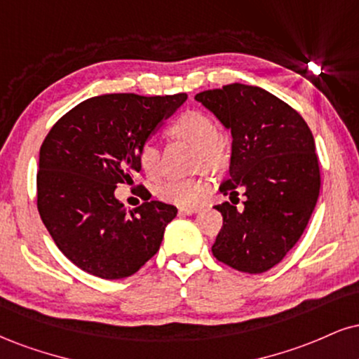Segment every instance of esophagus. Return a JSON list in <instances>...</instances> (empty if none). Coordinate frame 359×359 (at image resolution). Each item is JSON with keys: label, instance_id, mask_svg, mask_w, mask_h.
I'll list each match as a JSON object with an SVG mask.
<instances>
[{"label": "esophagus", "instance_id": "esophagus-1", "mask_svg": "<svg viewBox=\"0 0 359 359\" xmlns=\"http://www.w3.org/2000/svg\"><path fill=\"white\" fill-rule=\"evenodd\" d=\"M198 210H201V207H198V205H196V207H180L179 212L189 215V214H196V212H198Z\"/></svg>", "mask_w": 359, "mask_h": 359}]
</instances>
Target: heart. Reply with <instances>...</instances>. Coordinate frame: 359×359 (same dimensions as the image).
Wrapping results in <instances>:
<instances>
[{
  "label": "heart",
  "mask_w": 359,
  "mask_h": 359,
  "mask_svg": "<svg viewBox=\"0 0 359 359\" xmlns=\"http://www.w3.org/2000/svg\"><path fill=\"white\" fill-rule=\"evenodd\" d=\"M168 135L182 138L194 144V167L205 170H226L231 162V142L224 132L215 130V125L209 115L202 111H185L177 116L174 123L168 127ZM138 167L149 179H157L161 175V152L152 144H145L138 150ZM210 192V180L205 175L192 179H172L163 182L157 189V197L167 204L179 207H194Z\"/></svg>",
  "instance_id": "obj_1"
}]
</instances>
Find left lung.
Instances as JSON below:
<instances>
[{
	"label": "left lung",
	"instance_id": "left-lung-1",
	"mask_svg": "<svg viewBox=\"0 0 359 359\" xmlns=\"http://www.w3.org/2000/svg\"><path fill=\"white\" fill-rule=\"evenodd\" d=\"M232 135L224 196L244 192V210L222 202L217 261L249 274L279 264L294 248L321 187L314 137L294 109L252 85L231 83L196 95Z\"/></svg>",
	"mask_w": 359,
	"mask_h": 359
}]
</instances>
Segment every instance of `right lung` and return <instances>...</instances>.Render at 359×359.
<instances>
[{"instance_id": "right-lung-1", "label": "right lung", "mask_w": 359, "mask_h": 359, "mask_svg": "<svg viewBox=\"0 0 359 359\" xmlns=\"http://www.w3.org/2000/svg\"><path fill=\"white\" fill-rule=\"evenodd\" d=\"M185 100V93L92 97L46 135L36 175L38 212L58 249L85 273L128 278L161 248L175 207L149 201L140 187L145 202L127 212L115 189L133 184L138 150Z\"/></svg>"}]
</instances>
